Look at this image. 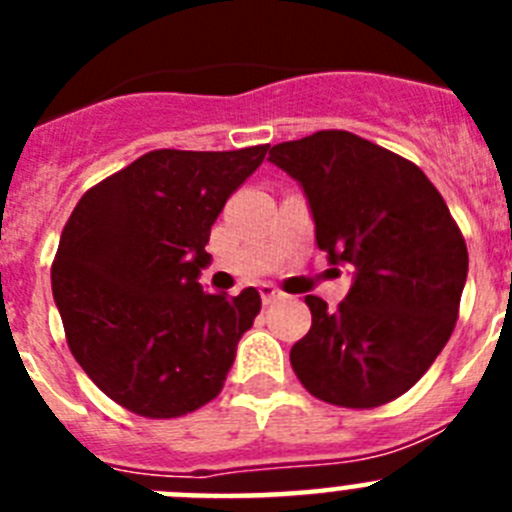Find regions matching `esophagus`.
<instances>
[{
  "mask_svg": "<svg viewBox=\"0 0 512 512\" xmlns=\"http://www.w3.org/2000/svg\"><path fill=\"white\" fill-rule=\"evenodd\" d=\"M282 292H279L274 284H261V300H264V305H271V302L282 300Z\"/></svg>",
  "mask_w": 512,
  "mask_h": 512,
  "instance_id": "esophagus-1",
  "label": "esophagus"
}]
</instances>
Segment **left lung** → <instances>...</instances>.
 <instances>
[{"label": "left lung", "mask_w": 512, "mask_h": 512, "mask_svg": "<svg viewBox=\"0 0 512 512\" xmlns=\"http://www.w3.org/2000/svg\"><path fill=\"white\" fill-rule=\"evenodd\" d=\"M302 184L330 264L354 269L338 310L307 295L297 379L338 408H379L413 387L454 333L469 269L441 192L408 158L348 130H318L269 151Z\"/></svg>", "instance_id": "obj_1"}]
</instances>
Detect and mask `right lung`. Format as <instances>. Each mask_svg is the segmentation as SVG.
I'll return each instance as SVG.
<instances>
[{
    "label": "right lung",
    "instance_id": "obj_1",
    "mask_svg": "<svg viewBox=\"0 0 512 512\" xmlns=\"http://www.w3.org/2000/svg\"><path fill=\"white\" fill-rule=\"evenodd\" d=\"M269 146L143 153L84 192L51 279L66 341L104 395L140 418L200 410L223 390L261 310L253 287L210 295V228Z\"/></svg>",
    "mask_w": 512,
    "mask_h": 512
}]
</instances>
